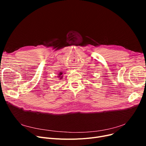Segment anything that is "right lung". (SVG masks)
Segmentation results:
<instances>
[{
  "instance_id": "add662e5",
  "label": "right lung",
  "mask_w": 146,
  "mask_h": 146,
  "mask_svg": "<svg viewBox=\"0 0 146 146\" xmlns=\"http://www.w3.org/2000/svg\"><path fill=\"white\" fill-rule=\"evenodd\" d=\"M58 78L59 79H62V78H63V73L62 72H60V73H58Z\"/></svg>"
}]
</instances>
